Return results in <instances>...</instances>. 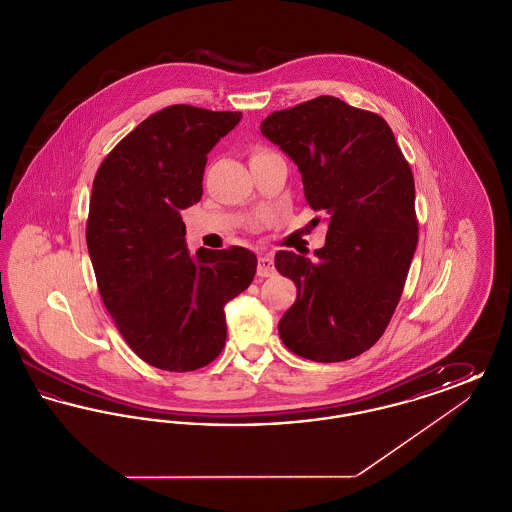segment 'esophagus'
<instances>
[{
  "label": "esophagus",
  "mask_w": 512,
  "mask_h": 512,
  "mask_svg": "<svg viewBox=\"0 0 512 512\" xmlns=\"http://www.w3.org/2000/svg\"><path fill=\"white\" fill-rule=\"evenodd\" d=\"M274 272H276V268H274V261H272V257H270V255H259L257 274H259L261 278H268V276H272Z\"/></svg>",
  "instance_id": "obj_1"
}]
</instances>
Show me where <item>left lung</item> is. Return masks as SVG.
<instances>
[{"instance_id":"1","label":"left lung","mask_w":512,"mask_h":512,"mask_svg":"<svg viewBox=\"0 0 512 512\" xmlns=\"http://www.w3.org/2000/svg\"><path fill=\"white\" fill-rule=\"evenodd\" d=\"M261 132L297 165L311 209L328 222L313 259L274 257L297 288L278 334L303 359H353L384 334L413 261L411 167L388 122L332 96L268 115Z\"/></svg>"}]
</instances>
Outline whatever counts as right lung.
<instances>
[{"instance_id":"1","label":"right lung","mask_w":512,"mask_h":512,"mask_svg":"<svg viewBox=\"0 0 512 512\" xmlns=\"http://www.w3.org/2000/svg\"><path fill=\"white\" fill-rule=\"evenodd\" d=\"M240 121L238 111L171 105L122 138L94 178L86 244L101 299L130 349L161 370L219 357L224 305L257 270L245 247L192 255L180 217L201 199L209 151Z\"/></svg>"}]
</instances>
